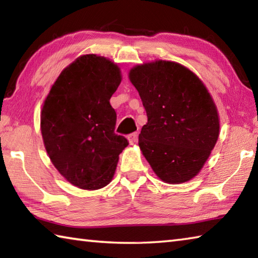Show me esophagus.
Segmentation results:
<instances>
[{
    "mask_svg": "<svg viewBox=\"0 0 258 258\" xmlns=\"http://www.w3.org/2000/svg\"><path fill=\"white\" fill-rule=\"evenodd\" d=\"M127 140H128V143L130 144H134L135 142H137V140H138V133L130 134L128 137H127Z\"/></svg>",
    "mask_w": 258,
    "mask_h": 258,
    "instance_id": "esophagus-1",
    "label": "esophagus"
}]
</instances>
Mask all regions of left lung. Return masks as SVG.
Masks as SVG:
<instances>
[{"mask_svg":"<svg viewBox=\"0 0 258 258\" xmlns=\"http://www.w3.org/2000/svg\"><path fill=\"white\" fill-rule=\"evenodd\" d=\"M128 79L147 111L139 145L153 172L167 184L193 179L220 134L218 108L207 86L184 65L163 59L135 65Z\"/></svg>","mask_w":258,"mask_h":258,"instance_id":"obj_1","label":"left lung"}]
</instances>
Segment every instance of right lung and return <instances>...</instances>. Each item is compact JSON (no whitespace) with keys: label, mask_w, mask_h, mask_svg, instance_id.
Listing matches in <instances>:
<instances>
[{"label":"right lung","mask_w":258,"mask_h":258,"mask_svg":"<svg viewBox=\"0 0 258 258\" xmlns=\"http://www.w3.org/2000/svg\"><path fill=\"white\" fill-rule=\"evenodd\" d=\"M121 82L118 64L86 54L68 65L50 87L40 131L51 163L70 184L96 190L113 180L127 140L115 134L110 98Z\"/></svg>","instance_id":"obj_1"}]
</instances>
